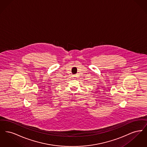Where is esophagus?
I'll return each mask as SVG.
<instances>
[{"instance_id": "34e87169", "label": "esophagus", "mask_w": 147, "mask_h": 147, "mask_svg": "<svg viewBox=\"0 0 147 147\" xmlns=\"http://www.w3.org/2000/svg\"><path fill=\"white\" fill-rule=\"evenodd\" d=\"M77 78H78V77H77V76H73V79H76Z\"/></svg>"}]
</instances>
